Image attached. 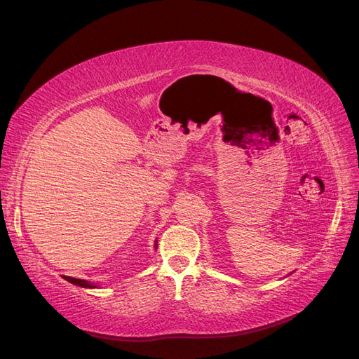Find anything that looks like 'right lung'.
Returning <instances> with one entry per match:
<instances>
[{
    "label": "right lung",
    "mask_w": 359,
    "mask_h": 359,
    "mask_svg": "<svg viewBox=\"0 0 359 359\" xmlns=\"http://www.w3.org/2000/svg\"><path fill=\"white\" fill-rule=\"evenodd\" d=\"M156 245H157V244H156ZM62 277H64V280L70 281V283H73V285H76V286H81V287H95V285L90 283V281H86V280L73 278V277H67V276H62Z\"/></svg>",
    "instance_id": "1"
}]
</instances>
